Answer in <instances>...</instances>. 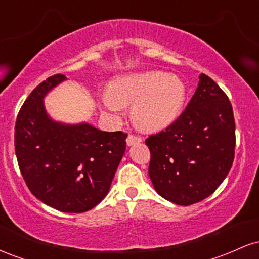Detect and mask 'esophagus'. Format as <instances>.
<instances>
[{
  "mask_svg": "<svg viewBox=\"0 0 259 259\" xmlns=\"http://www.w3.org/2000/svg\"><path fill=\"white\" fill-rule=\"evenodd\" d=\"M142 141V139L140 136H135V135H127L126 138V145L127 146H133L135 144H140Z\"/></svg>",
  "mask_w": 259,
  "mask_h": 259,
  "instance_id": "esophagus-1",
  "label": "esophagus"
}]
</instances>
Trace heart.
Listing matches in <instances>:
<instances>
[{
	"mask_svg": "<svg viewBox=\"0 0 259 259\" xmlns=\"http://www.w3.org/2000/svg\"><path fill=\"white\" fill-rule=\"evenodd\" d=\"M186 100V86L179 76L165 72H147L123 76L109 85L102 105L118 113L132 107V119L144 130H159L180 115Z\"/></svg>",
	"mask_w": 259,
	"mask_h": 259,
	"instance_id": "obj_1",
	"label": "heart"
}]
</instances>
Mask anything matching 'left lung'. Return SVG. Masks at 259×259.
Segmentation results:
<instances>
[{
  "label": "left lung",
  "instance_id": "obj_1",
  "mask_svg": "<svg viewBox=\"0 0 259 259\" xmlns=\"http://www.w3.org/2000/svg\"><path fill=\"white\" fill-rule=\"evenodd\" d=\"M235 119L225 92L201 74L191 101L165 130L148 136V175L156 191L180 206L212 195L234 162Z\"/></svg>",
  "mask_w": 259,
  "mask_h": 259
}]
</instances>
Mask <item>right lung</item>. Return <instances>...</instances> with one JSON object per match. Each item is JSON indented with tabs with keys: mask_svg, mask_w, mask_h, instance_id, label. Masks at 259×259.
<instances>
[{
	"mask_svg": "<svg viewBox=\"0 0 259 259\" xmlns=\"http://www.w3.org/2000/svg\"><path fill=\"white\" fill-rule=\"evenodd\" d=\"M65 79L56 74L31 91L18 113L14 146L20 173L35 197L61 212L82 213L108 194L127 135L53 120L44 99Z\"/></svg>",
	"mask_w": 259,
	"mask_h": 259,
	"instance_id": "right-lung-1",
	"label": "right lung"
}]
</instances>
